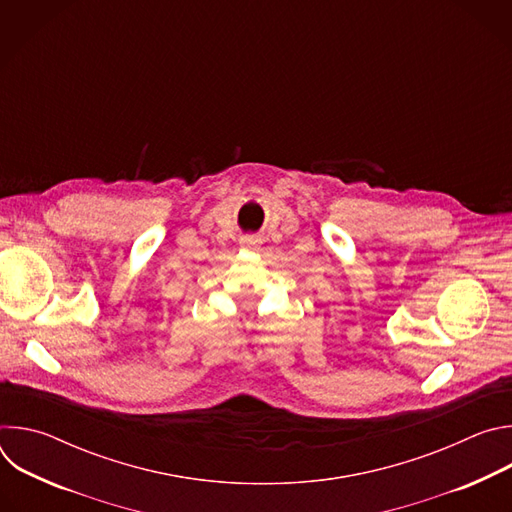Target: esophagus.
<instances>
[{"label":"esophagus","mask_w":512,"mask_h":512,"mask_svg":"<svg viewBox=\"0 0 512 512\" xmlns=\"http://www.w3.org/2000/svg\"><path fill=\"white\" fill-rule=\"evenodd\" d=\"M241 245H243L245 249H257V247H259V241H257L255 237H243V239H241Z\"/></svg>","instance_id":"obj_1"}]
</instances>
